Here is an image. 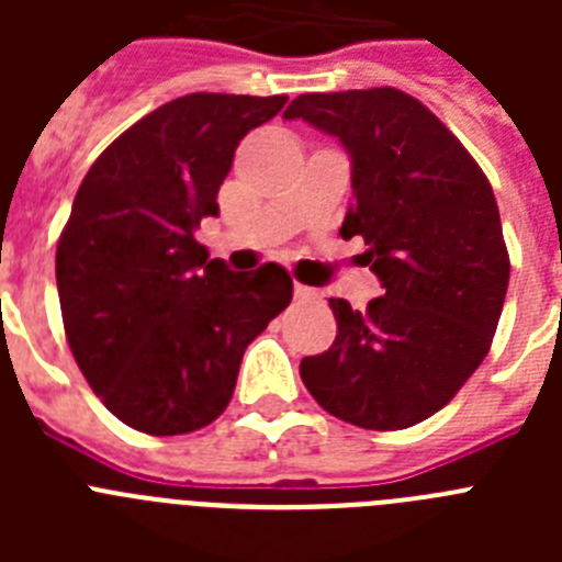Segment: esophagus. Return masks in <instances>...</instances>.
<instances>
[{"instance_id":"34e87169","label":"esophagus","mask_w":562,"mask_h":562,"mask_svg":"<svg viewBox=\"0 0 562 562\" xmlns=\"http://www.w3.org/2000/svg\"><path fill=\"white\" fill-rule=\"evenodd\" d=\"M317 290L315 286H306V284H295V301H315Z\"/></svg>"}]
</instances>
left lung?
<instances>
[{
	"label": "left lung",
	"instance_id": "left-lung-1",
	"mask_svg": "<svg viewBox=\"0 0 562 562\" xmlns=\"http://www.w3.org/2000/svg\"><path fill=\"white\" fill-rule=\"evenodd\" d=\"M342 143L355 205L340 236H362L385 295L366 312L329 297L337 337L301 360L317 405L366 430H402L459 394L490 351L509 252L490 180L453 132L394 87L310 92L286 106Z\"/></svg>",
	"mask_w": 562,
	"mask_h": 562
}]
</instances>
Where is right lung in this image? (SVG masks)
Masks as SVG:
<instances>
[{"label":"right lung","instance_id":"obj_1","mask_svg":"<svg viewBox=\"0 0 562 562\" xmlns=\"http://www.w3.org/2000/svg\"><path fill=\"white\" fill-rule=\"evenodd\" d=\"M286 95L193 92L162 103L92 162L58 238L64 331L109 411L148 436L211 425L231 402L245 349L290 306L284 267L231 272L196 227L238 140Z\"/></svg>","mask_w":562,"mask_h":562}]
</instances>
